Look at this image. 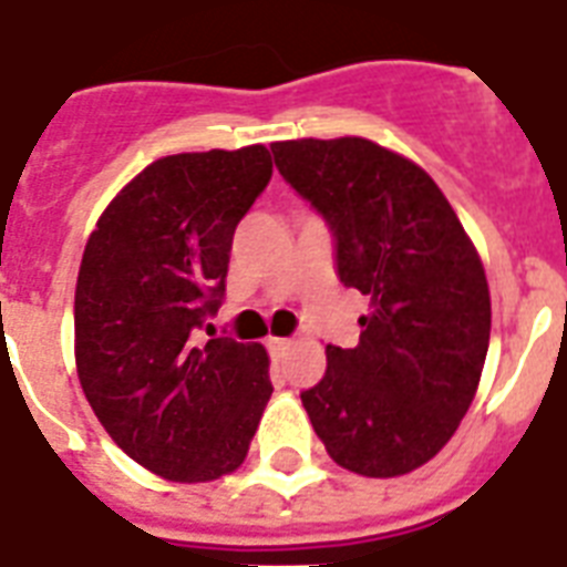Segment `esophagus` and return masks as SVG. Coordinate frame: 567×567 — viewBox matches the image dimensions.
<instances>
[{
	"label": "esophagus",
	"mask_w": 567,
	"mask_h": 567,
	"mask_svg": "<svg viewBox=\"0 0 567 567\" xmlns=\"http://www.w3.org/2000/svg\"><path fill=\"white\" fill-rule=\"evenodd\" d=\"M291 344H293L291 338H270V341H267V347H270V353H274V355L285 353V350H288Z\"/></svg>",
	"instance_id": "obj_1"
}]
</instances>
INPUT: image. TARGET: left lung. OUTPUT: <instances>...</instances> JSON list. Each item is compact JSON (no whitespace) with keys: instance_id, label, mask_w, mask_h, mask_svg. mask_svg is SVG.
I'll list each match as a JSON object with an SVG mask.
<instances>
[{"instance_id":"1","label":"left lung","mask_w":567,"mask_h":567,"mask_svg":"<svg viewBox=\"0 0 567 567\" xmlns=\"http://www.w3.org/2000/svg\"><path fill=\"white\" fill-rule=\"evenodd\" d=\"M270 150L282 179L327 220L338 279L371 300L359 344H329L327 373L300 394L311 426L347 471L409 474L447 444L483 377V261L447 196L403 155L364 137Z\"/></svg>"}]
</instances>
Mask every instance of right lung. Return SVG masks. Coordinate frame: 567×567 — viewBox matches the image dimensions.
Here are the masks:
<instances>
[{
	"instance_id": "right-lung-1",
	"label": "right lung",
	"mask_w": 567,
	"mask_h": 567,
	"mask_svg": "<svg viewBox=\"0 0 567 567\" xmlns=\"http://www.w3.org/2000/svg\"><path fill=\"white\" fill-rule=\"evenodd\" d=\"M270 176L261 144L158 158L111 199L84 247L82 391L114 444L173 483L231 474L274 394L265 347L214 336L208 323L226 293L235 226Z\"/></svg>"
}]
</instances>
